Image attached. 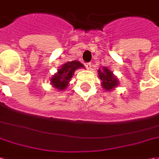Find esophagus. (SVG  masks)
<instances>
[{"mask_svg":"<svg viewBox=\"0 0 159 159\" xmlns=\"http://www.w3.org/2000/svg\"><path fill=\"white\" fill-rule=\"evenodd\" d=\"M86 68H87V70H91L92 69V63H90V62H88V63H86Z\"/></svg>","mask_w":159,"mask_h":159,"instance_id":"obj_1","label":"esophagus"}]
</instances>
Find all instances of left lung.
<instances>
[{"label": "left lung", "mask_w": 159, "mask_h": 159, "mask_svg": "<svg viewBox=\"0 0 159 159\" xmlns=\"http://www.w3.org/2000/svg\"><path fill=\"white\" fill-rule=\"evenodd\" d=\"M98 75L102 81V87L107 91H111L118 85V80L114 75L113 72L105 67L99 69Z\"/></svg>", "instance_id": "left-lung-1"}]
</instances>
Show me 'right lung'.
Listing matches in <instances>:
<instances>
[{"instance_id": "add662e5", "label": "right lung", "mask_w": 159, "mask_h": 159, "mask_svg": "<svg viewBox=\"0 0 159 159\" xmlns=\"http://www.w3.org/2000/svg\"><path fill=\"white\" fill-rule=\"evenodd\" d=\"M83 63L78 61H68L61 66V68L58 70L57 73L53 75L50 79V84L53 87L59 89V90H64L67 87L70 81L72 78L75 71L77 69L84 68Z\"/></svg>"}]
</instances>
